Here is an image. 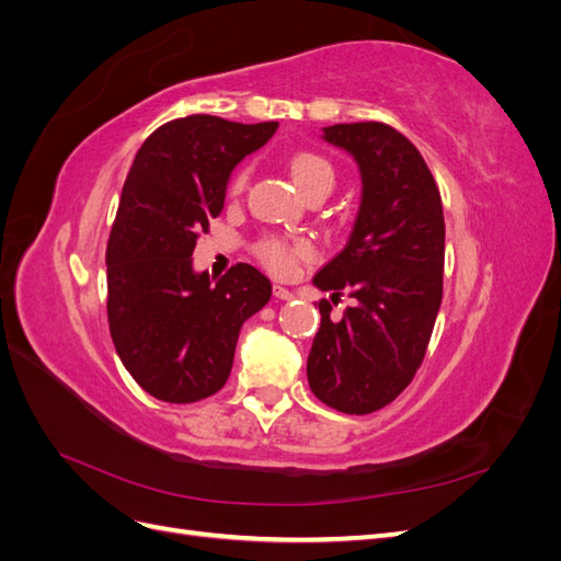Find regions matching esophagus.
<instances>
[{
    "mask_svg": "<svg viewBox=\"0 0 561 561\" xmlns=\"http://www.w3.org/2000/svg\"><path fill=\"white\" fill-rule=\"evenodd\" d=\"M274 297H278V299H293L295 295L287 290V287H283V285H274Z\"/></svg>",
    "mask_w": 561,
    "mask_h": 561,
    "instance_id": "esophagus-1",
    "label": "esophagus"
}]
</instances>
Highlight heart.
Listing matches in <instances>:
<instances>
[{"instance_id": "b5f03b06", "label": "heart", "mask_w": 561, "mask_h": 561, "mask_svg": "<svg viewBox=\"0 0 561 561\" xmlns=\"http://www.w3.org/2000/svg\"><path fill=\"white\" fill-rule=\"evenodd\" d=\"M290 173L293 180L297 182V186L301 190V194H309L316 190H330L334 186L336 173L334 165L330 163V159H325L318 151H299V154L293 157L290 161ZM245 171H241L239 175L233 178V190H243L245 186ZM262 260L276 271L280 276H287L295 271L297 260L307 257L311 254V245L304 241H295V243H285V241H266L260 250Z\"/></svg>"}]
</instances>
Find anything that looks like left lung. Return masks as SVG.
Listing matches in <instances>:
<instances>
[{"label":"left lung","instance_id":"obj_1","mask_svg":"<svg viewBox=\"0 0 561 561\" xmlns=\"http://www.w3.org/2000/svg\"><path fill=\"white\" fill-rule=\"evenodd\" d=\"M322 140L344 149L360 173V206L346 245L313 276L318 290L355 299L320 328L307 363L318 400L346 414L377 412L410 386L443 304L445 215L419 149L379 122L334 124Z\"/></svg>","mask_w":561,"mask_h":561}]
</instances>
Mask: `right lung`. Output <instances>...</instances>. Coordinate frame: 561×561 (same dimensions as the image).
I'll list each match as a JSON object with an SVG mask.
<instances>
[{"mask_svg": "<svg viewBox=\"0 0 561 561\" xmlns=\"http://www.w3.org/2000/svg\"><path fill=\"white\" fill-rule=\"evenodd\" d=\"M276 128L192 114L157 128L135 154L107 243V318L124 367L163 402L217 393L243 322L271 299L260 268L236 264L215 278L192 254L225 208L233 168Z\"/></svg>", "mask_w": 561, "mask_h": 561, "instance_id": "right-lung-1", "label": "right lung"}]
</instances>
